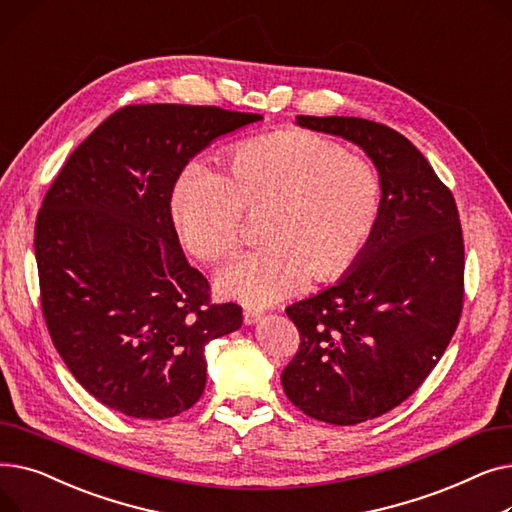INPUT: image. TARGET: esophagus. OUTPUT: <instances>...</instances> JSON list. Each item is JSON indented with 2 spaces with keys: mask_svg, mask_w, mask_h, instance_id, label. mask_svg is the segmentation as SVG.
Instances as JSON below:
<instances>
[{
  "mask_svg": "<svg viewBox=\"0 0 512 512\" xmlns=\"http://www.w3.org/2000/svg\"><path fill=\"white\" fill-rule=\"evenodd\" d=\"M242 317H245V324H255V321L261 317V311H257V309H245V313H242Z\"/></svg>",
  "mask_w": 512,
  "mask_h": 512,
  "instance_id": "esophagus-1",
  "label": "esophagus"
}]
</instances>
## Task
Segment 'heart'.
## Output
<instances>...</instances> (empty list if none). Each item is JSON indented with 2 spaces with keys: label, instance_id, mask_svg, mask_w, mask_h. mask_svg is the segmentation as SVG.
<instances>
[{
  "label": "heart",
  "instance_id": "heart-1",
  "mask_svg": "<svg viewBox=\"0 0 512 512\" xmlns=\"http://www.w3.org/2000/svg\"><path fill=\"white\" fill-rule=\"evenodd\" d=\"M382 176L311 130H284L228 151L226 176L191 161L172 188L182 245L205 263L230 259L245 240V211L261 215L265 245L232 263L220 288L253 307L278 303L307 280H340L380 222Z\"/></svg>",
  "mask_w": 512,
  "mask_h": 512
}]
</instances>
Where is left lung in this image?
I'll return each instance as SVG.
<instances>
[{"instance_id": "8db88e82", "label": "left lung", "mask_w": 512, "mask_h": 512, "mask_svg": "<svg viewBox=\"0 0 512 512\" xmlns=\"http://www.w3.org/2000/svg\"><path fill=\"white\" fill-rule=\"evenodd\" d=\"M297 124L359 145L384 186L353 272L286 307L301 336L282 371L286 396L317 421L355 425L405 402L444 355L465 299L463 228L450 188L394 128L348 116Z\"/></svg>"}]
</instances>
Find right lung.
Segmentation results:
<instances>
[{
    "instance_id": "1",
    "label": "right lung",
    "mask_w": 512,
    "mask_h": 512,
    "mask_svg": "<svg viewBox=\"0 0 512 512\" xmlns=\"http://www.w3.org/2000/svg\"><path fill=\"white\" fill-rule=\"evenodd\" d=\"M215 105L120 107L51 182L35 222L41 309L70 373L105 407L137 419L191 409L203 348L240 328L213 303L172 222L178 174L213 139L261 120Z\"/></svg>"
}]
</instances>
